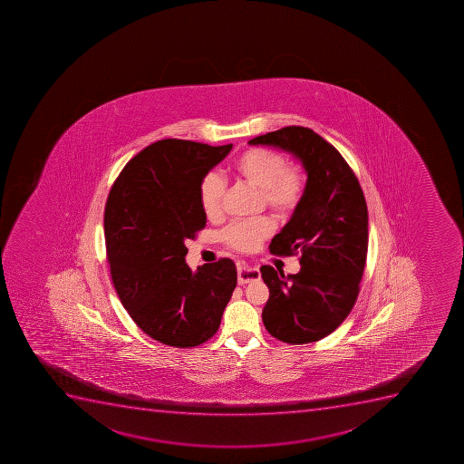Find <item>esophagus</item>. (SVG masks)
I'll use <instances>...</instances> for the list:
<instances>
[{"label":"esophagus","instance_id":"34e87169","mask_svg":"<svg viewBox=\"0 0 464 464\" xmlns=\"http://www.w3.org/2000/svg\"><path fill=\"white\" fill-rule=\"evenodd\" d=\"M260 280L259 269L250 268L248 265L239 264L238 266V285H247V283L257 282Z\"/></svg>","mask_w":464,"mask_h":464}]
</instances>
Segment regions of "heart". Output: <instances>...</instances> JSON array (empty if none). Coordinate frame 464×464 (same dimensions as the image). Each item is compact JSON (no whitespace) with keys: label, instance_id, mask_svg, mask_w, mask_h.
Instances as JSON below:
<instances>
[{"label":"heart","instance_id":"b5f03b06","mask_svg":"<svg viewBox=\"0 0 464 464\" xmlns=\"http://www.w3.org/2000/svg\"><path fill=\"white\" fill-rule=\"evenodd\" d=\"M234 174L257 188L260 205L278 216H289L298 208L305 191V175L298 166H287L285 157L264 148H250L235 161ZM226 182L217 172H208L199 184L200 207L213 218L221 213ZM274 218L259 216L232 221L221 230V239L230 247L251 250L273 234Z\"/></svg>","mask_w":464,"mask_h":464}]
</instances>
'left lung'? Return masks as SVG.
<instances>
[{
	"label": "left lung",
	"mask_w": 464,
	"mask_h": 464,
	"mask_svg": "<svg viewBox=\"0 0 464 464\" xmlns=\"http://www.w3.org/2000/svg\"><path fill=\"white\" fill-rule=\"evenodd\" d=\"M296 157L307 174L303 200L269 251L301 255L298 274L260 266L269 289L262 321L273 337L303 344L326 337L349 316L360 294L368 213L358 178L342 154L307 127L289 126L248 140Z\"/></svg>",
	"instance_id": "obj_1"
}]
</instances>
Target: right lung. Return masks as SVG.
I'll use <instances>...</instances> for the list:
<instances>
[{
	"mask_svg": "<svg viewBox=\"0 0 464 464\" xmlns=\"http://www.w3.org/2000/svg\"><path fill=\"white\" fill-rule=\"evenodd\" d=\"M232 150L163 139L118 175L104 208L106 253L120 301L143 333L175 347L199 346L217 333L237 286L234 260L193 273L186 239L204 229L202 178Z\"/></svg>",
	"mask_w": 464,
	"mask_h": 464,
	"instance_id": "obj_1",
	"label": "right lung"
}]
</instances>
